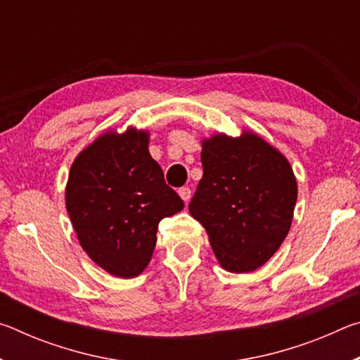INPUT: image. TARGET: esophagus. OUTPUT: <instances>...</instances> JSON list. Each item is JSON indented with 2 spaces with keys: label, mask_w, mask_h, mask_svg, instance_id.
Returning a JSON list of instances; mask_svg holds the SVG:
<instances>
[{
  "label": "esophagus",
  "mask_w": 360,
  "mask_h": 360,
  "mask_svg": "<svg viewBox=\"0 0 360 360\" xmlns=\"http://www.w3.org/2000/svg\"><path fill=\"white\" fill-rule=\"evenodd\" d=\"M178 193H179V197L184 200V202L187 203L188 200H191V197H192V192H191V188L188 187H181L179 191H178Z\"/></svg>",
  "instance_id": "34e87169"
}]
</instances>
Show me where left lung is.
<instances>
[{"mask_svg":"<svg viewBox=\"0 0 360 360\" xmlns=\"http://www.w3.org/2000/svg\"><path fill=\"white\" fill-rule=\"evenodd\" d=\"M202 148L203 178L188 211L205 227L222 268L257 270L289 233L297 202L290 163L252 131L238 138L219 133Z\"/></svg>","mask_w":360,"mask_h":360,"instance_id":"obj_1","label":"left lung"}]
</instances>
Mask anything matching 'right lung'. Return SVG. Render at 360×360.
<instances>
[{"mask_svg":"<svg viewBox=\"0 0 360 360\" xmlns=\"http://www.w3.org/2000/svg\"><path fill=\"white\" fill-rule=\"evenodd\" d=\"M66 210L90 259L117 278H135L150 262L158 222L184 208L149 154V133L106 131L72 162Z\"/></svg>","mask_w":360,"mask_h":360,"instance_id":"1","label":"right lung"}]
</instances>
